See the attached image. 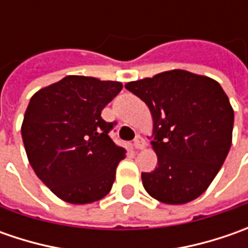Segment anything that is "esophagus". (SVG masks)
<instances>
[{"label":"esophagus","mask_w":248,"mask_h":248,"mask_svg":"<svg viewBox=\"0 0 248 248\" xmlns=\"http://www.w3.org/2000/svg\"><path fill=\"white\" fill-rule=\"evenodd\" d=\"M143 146H145V140H143V138L142 137H137V138L134 139V148L135 149H143Z\"/></svg>","instance_id":"obj_1"}]
</instances>
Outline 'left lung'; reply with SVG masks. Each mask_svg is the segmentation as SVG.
Here are the masks:
<instances>
[{
  "label": "left lung",
  "instance_id": "1",
  "mask_svg": "<svg viewBox=\"0 0 248 248\" xmlns=\"http://www.w3.org/2000/svg\"><path fill=\"white\" fill-rule=\"evenodd\" d=\"M153 117L157 167L142 172L149 195L166 204L197 199L221 170L232 145L233 109L218 82L171 70L125 84Z\"/></svg>",
  "mask_w": 248,
  "mask_h": 248
}]
</instances>
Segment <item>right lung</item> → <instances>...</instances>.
I'll use <instances>...</instances> for the list:
<instances>
[{"instance_id": "1", "label": "right lung", "mask_w": 248, "mask_h": 248, "mask_svg": "<svg viewBox=\"0 0 248 248\" xmlns=\"http://www.w3.org/2000/svg\"><path fill=\"white\" fill-rule=\"evenodd\" d=\"M123 90L119 81L67 76L35 92L22 124V138L34 172L59 199L88 204L108 195L125 149L109 132L116 123L103 108Z\"/></svg>"}]
</instances>
